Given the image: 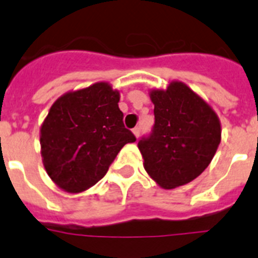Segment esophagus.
Returning <instances> with one entry per match:
<instances>
[{"label": "esophagus", "mask_w": 258, "mask_h": 258, "mask_svg": "<svg viewBox=\"0 0 258 258\" xmlns=\"http://www.w3.org/2000/svg\"><path fill=\"white\" fill-rule=\"evenodd\" d=\"M133 133H134V136H136L137 138H138V137H140V134H141V126H136V127H134Z\"/></svg>", "instance_id": "esophagus-1"}]
</instances>
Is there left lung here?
Returning <instances> with one entry per match:
<instances>
[{
	"label": "left lung",
	"instance_id": "left-lung-1",
	"mask_svg": "<svg viewBox=\"0 0 258 258\" xmlns=\"http://www.w3.org/2000/svg\"><path fill=\"white\" fill-rule=\"evenodd\" d=\"M155 124L138 149L146 172L163 188H174L206 170L221 142V125L209 104L184 84L152 90Z\"/></svg>",
	"mask_w": 258,
	"mask_h": 258
}]
</instances>
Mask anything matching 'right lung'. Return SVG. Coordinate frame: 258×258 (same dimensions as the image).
I'll return each mask as SVG.
<instances>
[{"instance_id": "obj_1", "label": "right lung", "mask_w": 258, "mask_h": 258, "mask_svg": "<svg viewBox=\"0 0 258 258\" xmlns=\"http://www.w3.org/2000/svg\"><path fill=\"white\" fill-rule=\"evenodd\" d=\"M120 94L107 83L61 95L41 126V155L50 178L68 192L101 181L136 136L124 125Z\"/></svg>"}]
</instances>
